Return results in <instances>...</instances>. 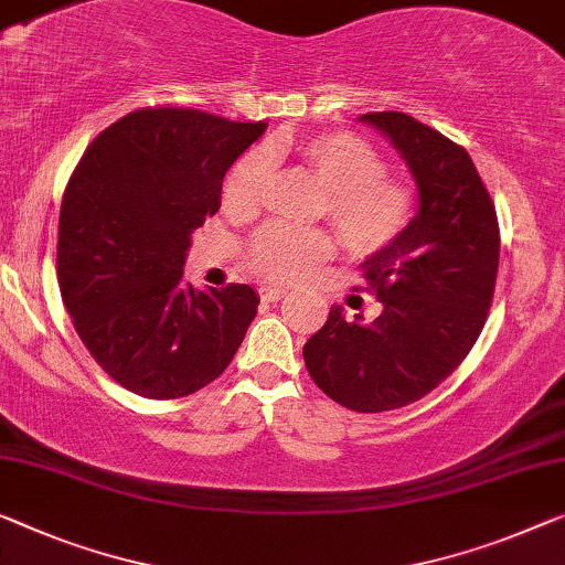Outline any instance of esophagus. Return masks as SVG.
Here are the masks:
<instances>
[{"instance_id": "1", "label": "esophagus", "mask_w": 565, "mask_h": 565, "mask_svg": "<svg viewBox=\"0 0 565 565\" xmlns=\"http://www.w3.org/2000/svg\"><path fill=\"white\" fill-rule=\"evenodd\" d=\"M285 295V290L282 288H273V285H263V288H259V298H263L265 302H277Z\"/></svg>"}]
</instances>
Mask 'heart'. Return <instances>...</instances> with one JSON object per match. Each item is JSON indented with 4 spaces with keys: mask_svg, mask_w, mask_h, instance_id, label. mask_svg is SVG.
I'll return each instance as SVG.
<instances>
[{
    "mask_svg": "<svg viewBox=\"0 0 565 565\" xmlns=\"http://www.w3.org/2000/svg\"><path fill=\"white\" fill-rule=\"evenodd\" d=\"M292 156L326 189L320 212L355 255L392 247L409 230L416 192L409 181L386 173V161L366 138L349 131L312 134L288 143H270L265 153H247L222 181V206L232 216H253L263 202L270 159ZM333 253L326 230H292L267 224L247 245V265L275 282L300 280Z\"/></svg>",
    "mask_w": 565,
    "mask_h": 565,
    "instance_id": "1",
    "label": "heart"
}]
</instances>
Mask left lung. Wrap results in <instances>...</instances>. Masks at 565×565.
<instances>
[{
	"mask_svg": "<svg viewBox=\"0 0 565 565\" xmlns=\"http://www.w3.org/2000/svg\"><path fill=\"white\" fill-rule=\"evenodd\" d=\"M361 120L392 138L409 163L419 212L392 247L361 265L379 318L345 320L331 308L302 359L333 402L376 414L427 396L472 351L492 306L500 227L462 146L398 110Z\"/></svg>",
	"mask_w": 565,
	"mask_h": 565,
	"instance_id": "1",
	"label": "left lung"
}]
</instances>
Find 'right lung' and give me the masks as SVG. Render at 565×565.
Returning a JSON list of instances; mask_svg holds the SVG:
<instances>
[{"instance_id":"obj_1","label":"right lung","mask_w":565,"mask_h":565,"mask_svg":"<svg viewBox=\"0 0 565 565\" xmlns=\"http://www.w3.org/2000/svg\"><path fill=\"white\" fill-rule=\"evenodd\" d=\"M196 108H141L95 136L67 181L57 285L95 363L128 392L181 398L230 366L257 316L249 285L194 290L192 232L265 134Z\"/></svg>"}]
</instances>
